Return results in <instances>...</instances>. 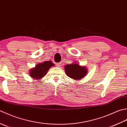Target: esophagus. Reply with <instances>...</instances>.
I'll return each mask as SVG.
<instances>
[{
	"instance_id": "1",
	"label": "esophagus",
	"mask_w": 127,
	"mask_h": 127,
	"mask_svg": "<svg viewBox=\"0 0 127 127\" xmlns=\"http://www.w3.org/2000/svg\"><path fill=\"white\" fill-rule=\"evenodd\" d=\"M56 66H58V67H60L61 66V64L60 63H57V64H56Z\"/></svg>"
}]
</instances>
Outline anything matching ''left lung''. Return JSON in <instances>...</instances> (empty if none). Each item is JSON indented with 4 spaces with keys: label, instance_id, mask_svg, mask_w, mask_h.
Segmentation results:
<instances>
[{
    "label": "left lung",
    "instance_id": "obj_1",
    "mask_svg": "<svg viewBox=\"0 0 127 127\" xmlns=\"http://www.w3.org/2000/svg\"><path fill=\"white\" fill-rule=\"evenodd\" d=\"M65 72L70 78L74 80L82 79L87 74V69L85 67L80 66L77 64H66L64 67Z\"/></svg>",
    "mask_w": 127,
    "mask_h": 127
}]
</instances>
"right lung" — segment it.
Masks as SVG:
<instances>
[{"label": "right lung", "mask_w": 127, "mask_h": 127, "mask_svg": "<svg viewBox=\"0 0 127 127\" xmlns=\"http://www.w3.org/2000/svg\"><path fill=\"white\" fill-rule=\"evenodd\" d=\"M53 66H54V64L51 61H46L38 64L34 68L30 70V76L34 79H40L45 76L49 68Z\"/></svg>", "instance_id": "obj_1"}]
</instances>
